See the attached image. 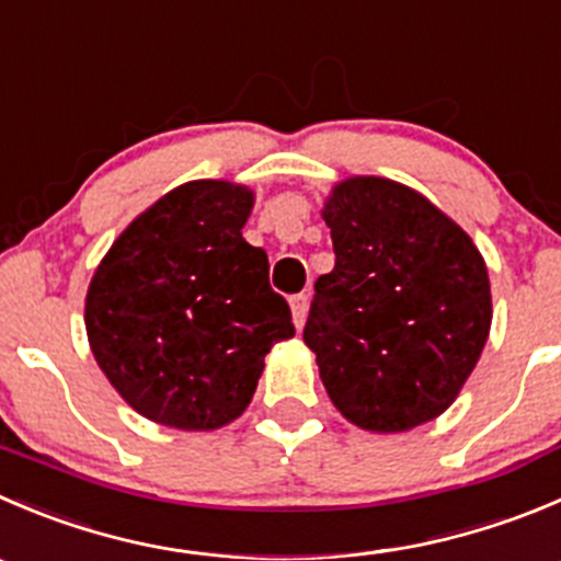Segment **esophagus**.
<instances>
[{"label":"esophagus","instance_id":"obj_1","mask_svg":"<svg viewBox=\"0 0 561 561\" xmlns=\"http://www.w3.org/2000/svg\"><path fill=\"white\" fill-rule=\"evenodd\" d=\"M290 309H293V323H296V329H301L304 320H307V309H309L307 293H298V296H293Z\"/></svg>","mask_w":561,"mask_h":561}]
</instances>
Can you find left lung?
<instances>
[{
    "mask_svg": "<svg viewBox=\"0 0 561 561\" xmlns=\"http://www.w3.org/2000/svg\"><path fill=\"white\" fill-rule=\"evenodd\" d=\"M336 263L314 282L304 342L336 411L402 433L447 411L491 331V282L469 236L386 178H347L323 208Z\"/></svg>",
    "mask_w": 561,
    "mask_h": 561,
    "instance_id": "1",
    "label": "left lung"
}]
</instances>
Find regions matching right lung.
I'll use <instances>...</instances> for the list:
<instances>
[{"instance_id": "1", "label": "right lung", "mask_w": 561, "mask_h": 561, "mask_svg": "<svg viewBox=\"0 0 561 561\" xmlns=\"http://www.w3.org/2000/svg\"><path fill=\"white\" fill-rule=\"evenodd\" d=\"M252 205L238 183H183L136 216L92 274V356L150 422L230 425L252 402L265 353L296 334L268 285V254L243 241Z\"/></svg>"}]
</instances>
